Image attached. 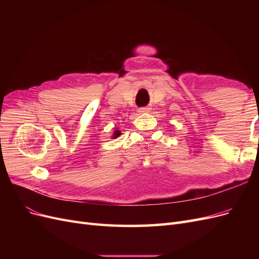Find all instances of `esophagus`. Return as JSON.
Instances as JSON below:
<instances>
[{"mask_svg": "<svg viewBox=\"0 0 259 259\" xmlns=\"http://www.w3.org/2000/svg\"><path fill=\"white\" fill-rule=\"evenodd\" d=\"M138 111H139V113H146V112H149V111H150V108H148V107L140 108Z\"/></svg>", "mask_w": 259, "mask_h": 259, "instance_id": "34e87169", "label": "esophagus"}]
</instances>
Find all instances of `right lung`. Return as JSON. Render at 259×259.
<instances>
[{
    "mask_svg": "<svg viewBox=\"0 0 259 259\" xmlns=\"http://www.w3.org/2000/svg\"><path fill=\"white\" fill-rule=\"evenodd\" d=\"M120 134H121L120 131H115V132H114V135H113V137H117V136H119Z\"/></svg>",
    "mask_w": 259,
    "mask_h": 259,
    "instance_id": "add662e5",
    "label": "right lung"
}]
</instances>
